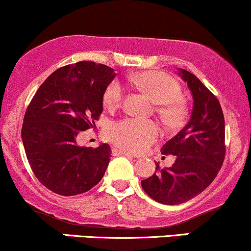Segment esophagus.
I'll return each instance as SVG.
<instances>
[{
  "label": "esophagus",
  "mask_w": 251,
  "mask_h": 251,
  "mask_svg": "<svg viewBox=\"0 0 251 251\" xmlns=\"http://www.w3.org/2000/svg\"><path fill=\"white\" fill-rule=\"evenodd\" d=\"M112 154L115 155H126V157H129V158H135V155L131 154L130 152H126V151H122V150H118V148H114L112 150Z\"/></svg>",
  "instance_id": "1"
}]
</instances>
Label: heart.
<instances>
[{
	"label": "heart",
	"mask_w": 251,
	"mask_h": 251,
	"mask_svg": "<svg viewBox=\"0 0 251 251\" xmlns=\"http://www.w3.org/2000/svg\"><path fill=\"white\" fill-rule=\"evenodd\" d=\"M133 82L152 99L160 104L158 112L166 123L176 126L185 115L180 101L182 88L172 76L160 72L140 73ZM123 98V86L114 80L107 85L103 94V103L107 109H115ZM160 129L153 121L126 118L115 123L110 129V139L117 147L129 152H144L159 137Z\"/></svg>",
	"instance_id": "obj_1"
}]
</instances>
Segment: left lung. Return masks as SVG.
I'll return each mask as SVG.
<instances>
[{"mask_svg":"<svg viewBox=\"0 0 251 251\" xmlns=\"http://www.w3.org/2000/svg\"><path fill=\"white\" fill-rule=\"evenodd\" d=\"M193 96V110L188 123L161 147V154L176 155L174 165L159 168L141 180L153 200L164 204H179L206 189L217 177L225 158V121L222 106L198 77L178 68Z\"/></svg>","mask_w":251,"mask_h":251,"instance_id":"left-lung-1","label":"left lung"}]
</instances>
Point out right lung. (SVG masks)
I'll use <instances>...</instances> for the list:
<instances>
[{
	"instance_id": "1",
	"label": "right lung",
	"mask_w": 251,
	"mask_h": 251,
	"mask_svg": "<svg viewBox=\"0 0 251 251\" xmlns=\"http://www.w3.org/2000/svg\"><path fill=\"white\" fill-rule=\"evenodd\" d=\"M115 76L104 64L77 62L53 72L32 98L21 129L24 148L33 174L53 193L77 195L103 178L111 148L80 147L76 137L96 126L104 91Z\"/></svg>"
}]
</instances>
